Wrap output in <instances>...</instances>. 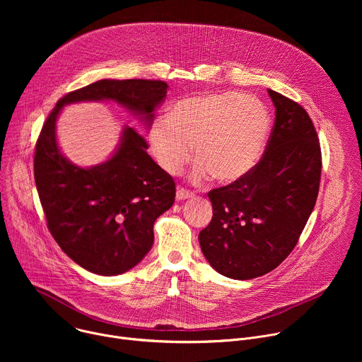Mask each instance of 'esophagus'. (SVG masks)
Here are the masks:
<instances>
[{
    "instance_id": "1",
    "label": "esophagus",
    "mask_w": 362,
    "mask_h": 362,
    "mask_svg": "<svg viewBox=\"0 0 362 362\" xmlns=\"http://www.w3.org/2000/svg\"><path fill=\"white\" fill-rule=\"evenodd\" d=\"M192 196H193V193L189 192L187 189L177 187V190H176V199H177V200H185V199H189V197H192Z\"/></svg>"
}]
</instances>
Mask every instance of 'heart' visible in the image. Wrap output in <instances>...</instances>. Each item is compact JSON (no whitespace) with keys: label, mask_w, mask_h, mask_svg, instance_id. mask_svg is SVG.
<instances>
[{"label":"heart","mask_w":362,"mask_h":362,"mask_svg":"<svg viewBox=\"0 0 362 362\" xmlns=\"http://www.w3.org/2000/svg\"><path fill=\"white\" fill-rule=\"evenodd\" d=\"M271 129L267 107L236 91L200 93L179 100L168 119L154 120L148 141L160 168L176 175L193 156L192 177L230 185L259 162Z\"/></svg>","instance_id":"heart-1"}]
</instances>
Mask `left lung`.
<instances>
[{
	"label": "left lung",
	"mask_w": 362,
	"mask_h": 362,
	"mask_svg": "<svg viewBox=\"0 0 362 362\" xmlns=\"http://www.w3.org/2000/svg\"><path fill=\"white\" fill-rule=\"evenodd\" d=\"M275 124L261 162L245 177L208 193L214 218L199 233L211 267L232 279L274 271L295 247L317 202L321 147L311 117L268 88Z\"/></svg>",
	"instance_id": "8db88e82"
}]
</instances>
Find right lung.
I'll return each mask as SVG.
<instances>
[{"label": "right lung", "mask_w": 362, "mask_h": 362, "mask_svg": "<svg viewBox=\"0 0 362 362\" xmlns=\"http://www.w3.org/2000/svg\"><path fill=\"white\" fill-rule=\"evenodd\" d=\"M168 88L160 80H100L60 98L41 129L34 179L47 226L88 272L113 276L134 268L151 249L153 225L172 208L176 186L129 126L109 160L91 168L71 163L59 147L57 117L71 103L115 101L148 129Z\"/></svg>", "instance_id": "1"}]
</instances>
